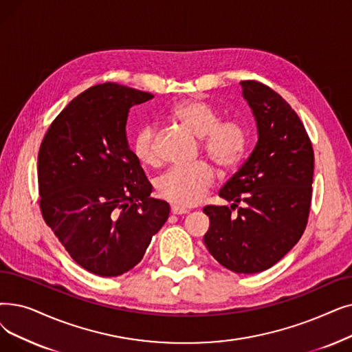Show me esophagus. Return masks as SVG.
<instances>
[{
  "label": "esophagus",
  "instance_id": "1",
  "mask_svg": "<svg viewBox=\"0 0 352 352\" xmlns=\"http://www.w3.org/2000/svg\"><path fill=\"white\" fill-rule=\"evenodd\" d=\"M171 212L177 214V216H179V214H187L188 210L184 208V207H179V206H173L171 207Z\"/></svg>",
  "mask_w": 352,
  "mask_h": 352
}]
</instances>
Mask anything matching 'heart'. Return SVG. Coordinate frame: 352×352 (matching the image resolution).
I'll list each match as a JSON object with an SVG mask.
<instances>
[{
  "label": "heart",
  "instance_id": "b5f03b06",
  "mask_svg": "<svg viewBox=\"0 0 352 352\" xmlns=\"http://www.w3.org/2000/svg\"><path fill=\"white\" fill-rule=\"evenodd\" d=\"M171 118L201 138L203 152L221 170H233L246 154V128L233 119L220 120L217 111L200 99L178 102L171 109ZM133 154L145 165L158 162L154 126L145 125L138 131L133 140ZM214 179L216 174L207 162L173 166L157 179V191L166 201L190 207L203 200Z\"/></svg>",
  "mask_w": 352,
  "mask_h": 352
}]
</instances>
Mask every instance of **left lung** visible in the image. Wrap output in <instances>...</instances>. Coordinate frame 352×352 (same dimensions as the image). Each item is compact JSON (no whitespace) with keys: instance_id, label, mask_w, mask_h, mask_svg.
Returning a JSON list of instances; mask_svg holds the SVG:
<instances>
[{"instance_id":"8db88e82","label":"left lung","mask_w":352,"mask_h":352,"mask_svg":"<svg viewBox=\"0 0 352 352\" xmlns=\"http://www.w3.org/2000/svg\"><path fill=\"white\" fill-rule=\"evenodd\" d=\"M240 85L258 138L250 157L219 192L233 204L204 207L210 217L204 243L221 266L252 274L278 263L305 232L314 149L302 120L279 94L261 82ZM236 206L238 214L232 217Z\"/></svg>"}]
</instances>
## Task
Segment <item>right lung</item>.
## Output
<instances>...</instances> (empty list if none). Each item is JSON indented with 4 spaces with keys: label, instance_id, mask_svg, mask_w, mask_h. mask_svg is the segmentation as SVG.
<instances>
[{
    "label": "right lung",
    "instance_id": "1",
    "mask_svg": "<svg viewBox=\"0 0 352 352\" xmlns=\"http://www.w3.org/2000/svg\"><path fill=\"white\" fill-rule=\"evenodd\" d=\"M152 98L96 85L58 113L40 145L43 219L73 261L98 276L138 265L170 214V204L149 197L152 186L126 140L129 109Z\"/></svg>",
    "mask_w": 352,
    "mask_h": 352
}]
</instances>
